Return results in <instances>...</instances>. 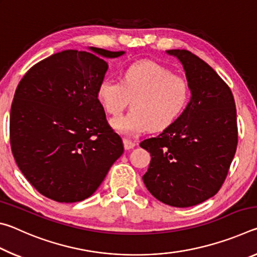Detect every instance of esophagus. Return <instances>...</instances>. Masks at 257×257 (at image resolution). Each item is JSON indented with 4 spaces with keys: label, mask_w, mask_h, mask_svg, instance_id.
<instances>
[{
    "label": "esophagus",
    "mask_w": 257,
    "mask_h": 257,
    "mask_svg": "<svg viewBox=\"0 0 257 257\" xmlns=\"http://www.w3.org/2000/svg\"><path fill=\"white\" fill-rule=\"evenodd\" d=\"M135 145L136 144H135L133 141H130V139H127V138L123 139V146L125 150H132V149H134Z\"/></svg>",
    "instance_id": "34e87169"
}]
</instances>
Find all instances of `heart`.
Returning <instances> with one entry per match:
<instances>
[{
  "instance_id": "obj_1",
  "label": "heart",
  "mask_w": 257,
  "mask_h": 257,
  "mask_svg": "<svg viewBox=\"0 0 257 257\" xmlns=\"http://www.w3.org/2000/svg\"><path fill=\"white\" fill-rule=\"evenodd\" d=\"M185 78L152 61H138L122 72V80L105 78L98 85L97 97L111 115H119L132 99V111L111 120L119 133L134 136L152 128L162 130L184 112L189 99Z\"/></svg>"
}]
</instances>
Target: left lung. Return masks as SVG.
I'll list each match as a JSON object with an SVG mask.
<instances>
[{
    "label": "left lung",
    "instance_id": "obj_1",
    "mask_svg": "<svg viewBox=\"0 0 257 257\" xmlns=\"http://www.w3.org/2000/svg\"><path fill=\"white\" fill-rule=\"evenodd\" d=\"M167 52L184 66L191 98L175 122L141 143L152 158L143 181L160 202L189 207L214 196L227 178L238 144L236 104L229 86L197 55Z\"/></svg>",
    "mask_w": 257,
    "mask_h": 257
}]
</instances>
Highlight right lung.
Instances as JSON below:
<instances>
[{
	"label": "right lung",
	"mask_w": 257,
	"mask_h": 257,
	"mask_svg": "<svg viewBox=\"0 0 257 257\" xmlns=\"http://www.w3.org/2000/svg\"><path fill=\"white\" fill-rule=\"evenodd\" d=\"M67 50L26 72L10 113V144L20 171L45 197L75 203L96 191L123 153L97 98L107 63L124 52Z\"/></svg>",
	"instance_id": "obj_1"
}]
</instances>
